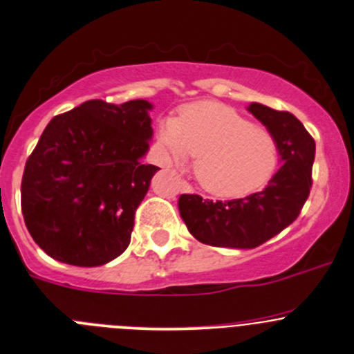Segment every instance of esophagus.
Returning <instances> with one entry per match:
<instances>
[{
    "mask_svg": "<svg viewBox=\"0 0 354 354\" xmlns=\"http://www.w3.org/2000/svg\"><path fill=\"white\" fill-rule=\"evenodd\" d=\"M185 187H187V185H185Z\"/></svg>",
    "mask_w": 354,
    "mask_h": 354,
    "instance_id": "34e87169",
    "label": "esophagus"
}]
</instances>
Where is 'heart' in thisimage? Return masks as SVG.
Returning <instances> with one entry per match:
<instances>
[{
    "label": "heart",
    "mask_w": 354,
    "mask_h": 354,
    "mask_svg": "<svg viewBox=\"0 0 354 354\" xmlns=\"http://www.w3.org/2000/svg\"><path fill=\"white\" fill-rule=\"evenodd\" d=\"M158 143L169 160L196 155L194 174L204 191L236 199L267 184L279 160L277 140L268 130L214 101L192 102L178 118H165Z\"/></svg>",
    "instance_id": "1"
}]
</instances>
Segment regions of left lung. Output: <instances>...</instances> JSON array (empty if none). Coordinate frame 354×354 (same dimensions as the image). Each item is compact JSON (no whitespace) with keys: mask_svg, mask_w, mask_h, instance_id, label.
<instances>
[{"mask_svg":"<svg viewBox=\"0 0 354 354\" xmlns=\"http://www.w3.org/2000/svg\"><path fill=\"white\" fill-rule=\"evenodd\" d=\"M248 111L277 140L280 169L260 192L233 201H203L197 194L178 197L185 226L204 245L252 250L290 226L300 214L313 185L315 143L288 111L252 102Z\"/></svg>","mask_w":354,"mask_h":354,"instance_id":"8db88e82","label":"left lung"}]
</instances>
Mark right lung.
Instances as JSON below:
<instances>
[{
    "label": "right lung",
    "mask_w": 354,
    "mask_h": 354,
    "mask_svg": "<svg viewBox=\"0 0 354 354\" xmlns=\"http://www.w3.org/2000/svg\"><path fill=\"white\" fill-rule=\"evenodd\" d=\"M151 109L145 100H93L47 124L26 160L21 212L48 257L100 267L128 248L136 207L160 170L142 162Z\"/></svg>",
    "instance_id": "1"
}]
</instances>
